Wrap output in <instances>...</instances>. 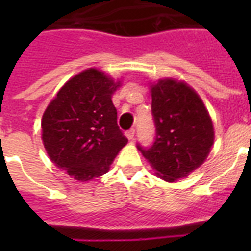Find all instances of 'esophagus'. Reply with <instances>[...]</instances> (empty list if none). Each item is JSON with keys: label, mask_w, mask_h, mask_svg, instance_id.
<instances>
[{"label": "esophagus", "mask_w": 251, "mask_h": 251, "mask_svg": "<svg viewBox=\"0 0 251 251\" xmlns=\"http://www.w3.org/2000/svg\"><path fill=\"white\" fill-rule=\"evenodd\" d=\"M134 133H136V130L134 129H129L126 132V136H127L128 139H133L134 138Z\"/></svg>", "instance_id": "esophagus-1"}]
</instances>
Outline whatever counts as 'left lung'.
<instances>
[{
  "mask_svg": "<svg viewBox=\"0 0 251 251\" xmlns=\"http://www.w3.org/2000/svg\"><path fill=\"white\" fill-rule=\"evenodd\" d=\"M156 138L150 148L137 146L167 182L187 177L207 158L214 143V126L205 104L191 86L161 79L151 86Z\"/></svg>",
  "mask_w": 251,
  "mask_h": 251,
  "instance_id": "left-lung-1",
  "label": "left lung"
}]
</instances>
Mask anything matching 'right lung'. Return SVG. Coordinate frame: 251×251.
<instances>
[{"instance_id": "obj_1", "label": "right lung", "mask_w": 251, "mask_h": 251, "mask_svg": "<svg viewBox=\"0 0 251 251\" xmlns=\"http://www.w3.org/2000/svg\"><path fill=\"white\" fill-rule=\"evenodd\" d=\"M119 84L97 69L84 70L64 84L44 113L46 152L76 181L88 182L106 174L127 145L112 101Z\"/></svg>"}]
</instances>
